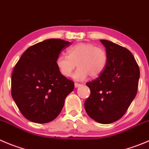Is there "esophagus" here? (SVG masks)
<instances>
[{
  "label": "esophagus",
  "mask_w": 149,
  "mask_h": 149,
  "mask_svg": "<svg viewBox=\"0 0 149 149\" xmlns=\"http://www.w3.org/2000/svg\"><path fill=\"white\" fill-rule=\"evenodd\" d=\"M82 85L80 84V83H74V87L75 88H79V87H80Z\"/></svg>",
  "instance_id": "34e87169"
}]
</instances>
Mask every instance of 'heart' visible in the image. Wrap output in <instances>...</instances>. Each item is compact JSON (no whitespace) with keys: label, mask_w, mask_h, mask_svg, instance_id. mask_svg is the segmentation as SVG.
<instances>
[{"label":"heart","mask_w":149,"mask_h":149,"mask_svg":"<svg viewBox=\"0 0 149 149\" xmlns=\"http://www.w3.org/2000/svg\"><path fill=\"white\" fill-rule=\"evenodd\" d=\"M107 62V55L102 47L91 43H78L67 49V56L59 55L56 60L58 69L64 77H69L76 66L78 69L73 77L83 80L88 75L91 77L100 76L104 70Z\"/></svg>","instance_id":"heart-1"}]
</instances>
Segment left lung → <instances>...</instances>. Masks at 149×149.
<instances>
[{
    "label": "left lung",
    "mask_w": 149,
    "mask_h": 149,
    "mask_svg": "<svg viewBox=\"0 0 149 149\" xmlns=\"http://www.w3.org/2000/svg\"><path fill=\"white\" fill-rule=\"evenodd\" d=\"M100 42L106 48L107 65L100 77L86 83L91 94L84 105L92 119L107 124L120 119L135 97L140 69L127 48L108 40Z\"/></svg>",
    "instance_id": "8db88e82"
}]
</instances>
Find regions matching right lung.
I'll list each match as a JSON object with an SVG mask.
<instances>
[{"label": "right lung", "instance_id": "add662e5", "mask_svg": "<svg viewBox=\"0 0 149 149\" xmlns=\"http://www.w3.org/2000/svg\"><path fill=\"white\" fill-rule=\"evenodd\" d=\"M70 45L60 39H46L28 47L17 63L12 76V96L29 121H53L73 91L74 82L62 75L56 64L61 51Z\"/></svg>", "mask_w": 149, "mask_h": 149}]
</instances>
